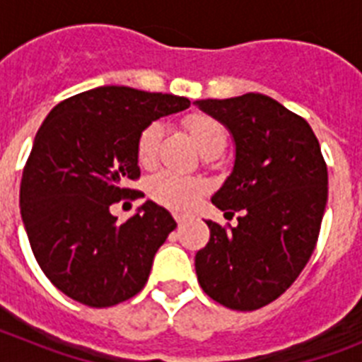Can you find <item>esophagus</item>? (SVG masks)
<instances>
[{"label": "esophagus", "mask_w": 362, "mask_h": 362, "mask_svg": "<svg viewBox=\"0 0 362 362\" xmlns=\"http://www.w3.org/2000/svg\"><path fill=\"white\" fill-rule=\"evenodd\" d=\"M185 219H187V217H185V216H181V214H175V221H177V225H179V226L183 225Z\"/></svg>", "instance_id": "34e87169"}]
</instances>
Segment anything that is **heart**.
<instances>
[{"label": "heart", "instance_id": "b5f03b06", "mask_svg": "<svg viewBox=\"0 0 362 362\" xmlns=\"http://www.w3.org/2000/svg\"><path fill=\"white\" fill-rule=\"evenodd\" d=\"M192 139L201 150V153L216 152L225 148L226 132L223 124L206 114H192L185 119ZM163 129L159 123L146 124L137 137V161L143 166H152L158 158V146L161 141ZM204 183L197 177L177 174L172 170H163L153 175L148 183V194L153 201L174 210H188L197 203L204 194Z\"/></svg>", "mask_w": 362, "mask_h": 362}]
</instances>
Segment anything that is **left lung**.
<instances>
[{
	"instance_id": "left-lung-1",
	"label": "left lung",
	"mask_w": 362,
	"mask_h": 362,
	"mask_svg": "<svg viewBox=\"0 0 362 362\" xmlns=\"http://www.w3.org/2000/svg\"><path fill=\"white\" fill-rule=\"evenodd\" d=\"M196 105L235 143L233 170L212 203L241 212L238 226L206 221L210 241L196 254L197 281L226 308H263L292 286L317 243L328 199L321 146L303 117L264 94Z\"/></svg>"
}]
</instances>
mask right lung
<instances>
[{
    "label": "right lung",
    "instance_id": "add662e5",
    "mask_svg": "<svg viewBox=\"0 0 362 362\" xmlns=\"http://www.w3.org/2000/svg\"><path fill=\"white\" fill-rule=\"evenodd\" d=\"M188 107L187 98L108 85L65 99L45 117L19 206L37 264L70 299L107 308L146 284L153 255L177 226L174 217L146 201L117 225L110 206L136 192L127 185L141 174V130Z\"/></svg>",
    "mask_w": 362,
    "mask_h": 362
}]
</instances>
